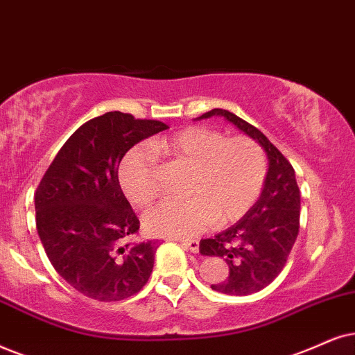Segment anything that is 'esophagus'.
<instances>
[{"mask_svg":"<svg viewBox=\"0 0 355 355\" xmlns=\"http://www.w3.org/2000/svg\"><path fill=\"white\" fill-rule=\"evenodd\" d=\"M178 242H180L183 248L190 249L193 254H196L200 250V242L198 241H187V239H183V241H178Z\"/></svg>","mask_w":355,"mask_h":355,"instance_id":"1","label":"esophagus"}]
</instances>
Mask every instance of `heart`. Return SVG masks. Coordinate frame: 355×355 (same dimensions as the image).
I'll return each instance as SVG.
<instances>
[{
  "label": "heart",
  "mask_w": 355,
  "mask_h": 355,
  "mask_svg": "<svg viewBox=\"0 0 355 355\" xmlns=\"http://www.w3.org/2000/svg\"><path fill=\"white\" fill-rule=\"evenodd\" d=\"M150 148L137 146L119 167V182L132 205L149 206L159 195L154 154L191 168L185 200L162 201L144 214L147 232L162 237H193L218 221L244 216L257 201L267 175L262 147L249 137H231L203 125H190Z\"/></svg>",
  "instance_id": "1"
}]
</instances>
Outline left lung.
I'll return each instance as SVG.
<instances>
[{"instance_id":"1","label":"left lung","mask_w":355,"mask_h":355,"mask_svg":"<svg viewBox=\"0 0 355 355\" xmlns=\"http://www.w3.org/2000/svg\"><path fill=\"white\" fill-rule=\"evenodd\" d=\"M213 116H221L252 137L268 157L266 182L252 208L231 227L200 242L201 254L223 257L230 266V277L211 288L244 297L270 285L285 267L300 230V188L291 164L257 128L219 107L196 119Z\"/></svg>"}]
</instances>
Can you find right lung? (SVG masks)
<instances>
[{
  "label": "right lung",
  "instance_id": "obj_1",
  "mask_svg": "<svg viewBox=\"0 0 355 355\" xmlns=\"http://www.w3.org/2000/svg\"><path fill=\"white\" fill-rule=\"evenodd\" d=\"M168 125L110 111L62 146L35 191V226L67 284L98 302H119L149 280L154 241L128 242L139 219L121 190L118 168L131 147Z\"/></svg>",
  "mask_w": 355,
  "mask_h": 355
}]
</instances>
